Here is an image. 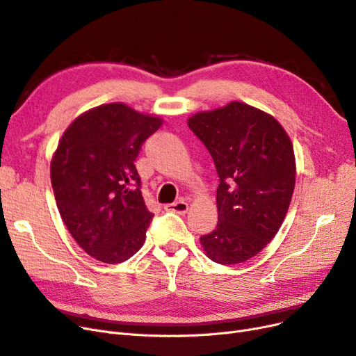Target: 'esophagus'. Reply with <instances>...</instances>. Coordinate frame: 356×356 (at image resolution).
<instances>
[{"label": "esophagus", "instance_id": "obj_1", "mask_svg": "<svg viewBox=\"0 0 356 356\" xmlns=\"http://www.w3.org/2000/svg\"><path fill=\"white\" fill-rule=\"evenodd\" d=\"M165 209H166V211H170V212H177V213H179V215H184V213H187V211H188V203H187L186 200H184V199H181V200H178V202L166 204Z\"/></svg>", "mask_w": 356, "mask_h": 356}]
</instances>
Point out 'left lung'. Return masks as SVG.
<instances>
[{
    "instance_id": "8db88e82",
    "label": "left lung",
    "mask_w": 356,
    "mask_h": 356,
    "mask_svg": "<svg viewBox=\"0 0 356 356\" xmlns=\"http://www.w3.org/2000/svg\"><path fill=\"white\" fill-rule=\"evenodd\" d=\"M188 128L219 177L218 224L200 237L203 250L216 264L246 262L274 238L289 211L296 182L293 144L271 115L240 102L195 113Z\"/></svg>"
}]
</instances>
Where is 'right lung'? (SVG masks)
Instances as JSON below:
<instances>
[{"instance_id": "obj_1", "label": "right lung", "mask_w": 356, "mask_h": 356, "mask_svg": "<svg viewBox=\"0 0 356 356\" xmlns=\"http://www.w3.org/2000/svg\"><path fill=\"white\" fill-rule=\"evenodd\" d=\"M161 125V118L110 103L73 120L57 145L51 186L60 216L97 261L124 262L143 246L153 213L134 162Z\"/></svg>"}]
</instances>
